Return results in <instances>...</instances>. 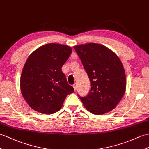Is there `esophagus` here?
I'll use <instances>...</instances> for the list:
<instances>
[{"label": "esophagus", "instance_id": "esophagus-1", "mask_svg": "<svg viewBox=\"0 0 149 149\" xmlns=\"http://www.w3.org/2000/svg\"><path fill=\"white\" fill-rule=\"evenodd\" d=\"M72 86H73L74 90H77V83H74V84L72 85Z\"/></svg>", "mask_w": 149, "mask_h": 149}]
</instances>
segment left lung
I'll return each mask as SVG.
<instances>
[{"instance_id":"obj_1","label":"left lung","mask_w":149,"mask_h":149,"mask_svg":"<svg viewBox=\"0 0 149 149\" xmlns=\"http://www.w3.org/2000/svg\"><path fill=\"white\" fill-rule=\"evenodd\" d=\"M74 49L91 84L88 95L79 97L83 106L96 115L111 111L126 91V74L121 60L111 49L99 43L75 45Z\"/></svg>"}]
</instances>
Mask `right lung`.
Wrapping results in <instances>:
<instances>
[{
	"label": "right lung",
	"mask_w": 149,
	"mask_h": 149,
	"mask_svg": "<svg viewBox=\"0 0 149 149\" xmlns=\"http://www.w3.org/2000/svg\"><path fill=\"white\" fill-rule=\"evenodd\" d=\"M71 52L70 46L47 43L29 56L21 72L20 88L33 109L53 114L62 107L68 94L74 92L61 70Z\"/></svg>",
	"instance_id": "right-lung-1"
}]
</instances>
